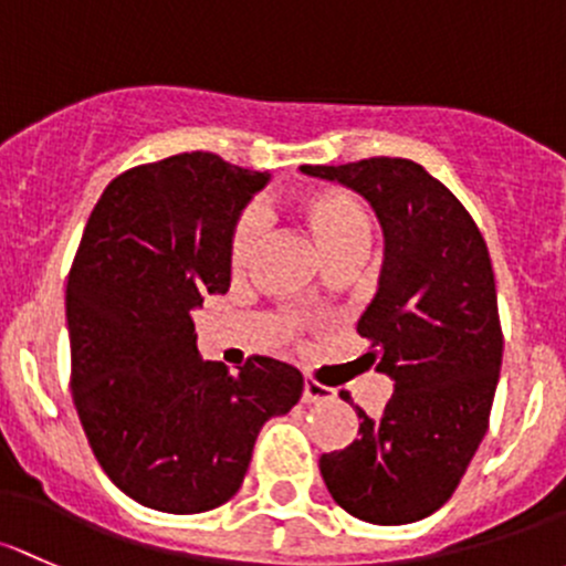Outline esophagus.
Here are the masks:
<instances>
[{"instance_id": "34e87169", "label": "esophagus", "mask_w": 566, "mask_h": 566, "mask_svg": "<svg viewBox=\"0 0 566 566\" xmlns=\"http://www.w3.org/2000/svg\"><path fill=\"white\" fill-rule=\"evenodd\" d=\"M303 401L306 403H319V401H331L333 398V390L331 388H323V385L312 382V379H306L303 382Z\"/></svg>"}]
</instances>
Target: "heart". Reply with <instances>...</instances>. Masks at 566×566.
I'll list each match as a JSON object with an SVG mask.
<instances>
[{
    "label": "heart",
    "instance_id": "b5f03b06",
    "mask_svg": "<svg viewBox=\"0 0 566 566\" xmlns=\"http://www.w3.org/2000/svg\"><path fill=\"white\" fill-rule=\"evenodd\" d=\"M295 217L306 224L317 243L319 254H328L333 249L349 247V243H371V219L363 211L355 198H349L342 189H306L293 198ZM260 228L254 217H243L235 224L230 238V265L233 271H243L252 263L258 252Z\"/></svg>",
    "mask_w": 566,
    "mask_h": 566
}]
</instances>
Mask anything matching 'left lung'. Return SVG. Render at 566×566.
Wrapping results in <instances>:
<instances>
[{
  "label": "left lung",
  "mask_w": 566,
  "mask_h": 566,
  "mask_svg": "<svg viewBox=\"0 0 566 566\" xmlns=\"http://www.w3.org/2000/svg\"><path fill=\"white\" fill-rule=\"evenodd\" d=\"M301 174L358 192L385 238L358 333L371 338L366 358L390 377L392 396L377 418L355 409L358 439L319 458V472L355 518L420 521L453 496L488 431L504 344L488 247L455 195L412 159L301 165Z\"/></svg>",
  "instance_id": "8db88e82"
}]
</instances>
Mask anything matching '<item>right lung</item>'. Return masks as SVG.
Instances as JSON below:
<instances>
[{"label": "right lung", "instance_id": "1", "mask_svg": "<svg viewBox=\"0 0 566 566\" xmlns=\"http://www.w3.org/2000/svg\"><path fill=\"white\" fill-rule=\"evenodd\" d=\"M271 181L217 154H176L113 178L67 279L73 398L99 467L159 513L219 507L258 433L298 403L303 377L273 358L230 374L198 355L192 312L228 293L230 238Z\"/></svg>", "mask_w": 566, "mask_h": 566}]
</instances>
